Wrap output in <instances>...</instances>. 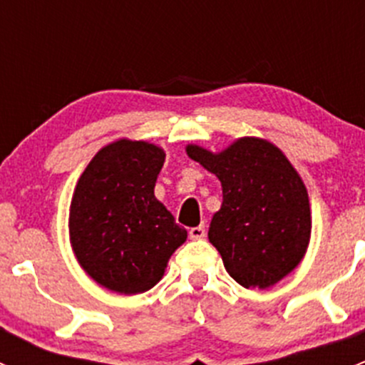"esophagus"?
<instances>
[{
    "instance_id": "esophagus-1",
    "label": "esophagus",
    "mask_w": 365,
    "mask_h": 365,
    "mask_svg": "<svg viewBox=\"0 0 365 365\" xmlns=\"http://www.w3.org/2000/svg\"><path fill=\"white\" fill-rule=\"evenodd\" d=\"M205 235H206V230H205L203 224H201V226H196V227H190V231H189V237L192 238V240H201V238H205Z\"/></svg>"
}]
</instances>
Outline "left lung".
<instances>
[{"mask_svg":"<svg viewBox=\"0 0 365 365\" xmlns=\"http://www.w3.org/2000/svg\"><path fill=\"white\" fill-rule=\"evenodd\" d=\"M187 155L222 185L208 238L227 274L244 288L259 289L286 277L307 251L311 208L284 153L264 139L242 138L220 153L189 145Z\"/></svg>","mask_w":365,"mask_h":365,"instance_id":"8db88e82","label":"left lung"}]
</instances>
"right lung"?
Wrapping results in <instances>:
<instances>
[{
  "mask_svg": "<svg viewBox=\"0 0 365 365\" xmlns=\"http://www.w3.org/2000/svg\"><path fill=\"white\" fill-rule=\"evenodd\" d=\"M165 153L146 141L104 146L81 175L70 203V244L81 267L121 295L152 289L187 240L153 194Z\"/></svg>",
  "mask_w": 365,
  "mask_h": 365,
  "instance_id": "right-lung-1",
  "label": "right lung"
}]
</instances>
